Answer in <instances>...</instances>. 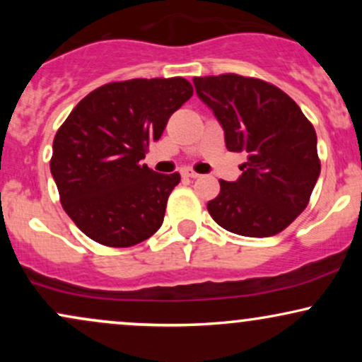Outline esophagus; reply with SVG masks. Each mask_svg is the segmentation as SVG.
Here are the masks:
<instances>
[{"mask_svg":"<svg viewBox=\"0 0 362 362\" xmlns=\"http://www.w3.org/2000/svg\"><path fill=\"white\" fill-rule=\"evenodd\" d=\"M182 177H184V178H197L199 173H195L194 170H190V168H184V170H182Z\"/></svg>","mask_w":362,"mask_h":362,"instance_id":"obj_1","label":"esophagus"}]
</instances>
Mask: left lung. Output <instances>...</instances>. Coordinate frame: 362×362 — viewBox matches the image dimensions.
Masks as SVG:
<instances>
[{
  "label": "left lung",
  "mask_w": 362,
  "mask_h": 362,
  "mask_svg": "<svg viewBox=\"0 0 362 362\" xmlns=\"http://www.w3.org/2000/svg\"><path fill=\"white\" fill-rule=\"evenodd\" d=\"M194 85L221 122L228 151L248 155L238 180H219V194L207 202L211 218L242 236L281 233L308 206L320 175L313 124L260 78L224 73L194 76Z\"/></svg>",
  "instance_id": "obj_1"
}]
</instances>
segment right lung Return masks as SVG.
<instances>
[{"label":"right lung","instance_id":"obj_1","mask_svg":"<svg viewBox=\"0 0 362 362\" xmlns=\"http://www.w3.org/2000/svg\"><path fill=\"white\" fill-rule=\"evenodd\" d=\"M185 78H134L90 91L57 129L51 173L66 214L93 242L126 248L160 230L180 173L141 163L192 97Z\"/></svg>","mask_w":362,"mask_h":362}]
</instances>
